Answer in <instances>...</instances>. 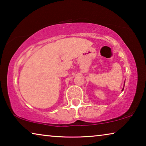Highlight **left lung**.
Listing matches in <instances>:
<instances>
[{"label":"left lung","mask_w":146,"mask_h":146,"mask_svg":"<svg viewBox=\"0 0 146 146\" xmlns=\"http://www.w3.org/2000/svg\"><path fill=\"white\" fill-rule=\"evenodd\" d=\"M125 82H124V86H123V89H122V91H123V90H124V87H125Z\"/></svg>","instance_id":"8db88e82"}]
</instances>
